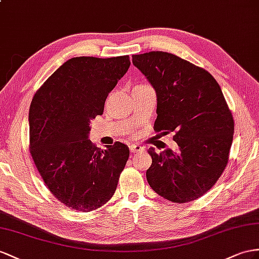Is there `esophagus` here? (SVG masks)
I'll list each match as a JSON object with an SVG mask.
<instances>
[{
  "mask_svg": "<svg viewBox=\"0 0 259 259\" xmlns=\"http://www.w3.org/2000/svg\"><path fill=\"white\" fill-rule=\"evenodd\" d=\"M129 150H130L131 153H137V152H139V151H142L143 148L140 147V145H138V144H131L129 147Z\"/></svg>",
  "mask_w": 259,
  "mask_h": 259,
  "instance_id": "1",
  "label": "esophagus"
}]
</instances>
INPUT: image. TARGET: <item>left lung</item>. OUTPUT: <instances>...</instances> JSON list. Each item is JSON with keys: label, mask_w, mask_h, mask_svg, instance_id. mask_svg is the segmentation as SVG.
<instances>
[{"label": "left lung", "mask_w": 259, "mask_h": 259, "mask_svg": "<svg viewBox=\"0 0 259 259\" xmlns=\"http://www.w3.org/2000/svg\"><path fill=\"white\" fill-rule=\"evenodd\" d=\"M156 93V132L176 131L180 152L149 150L148 183L169 201H193L214 186L227 166L234 120L208 71L164 51L132 56Z\"/></svg>", "instance_id": "left-lung-1"}]
</instances>
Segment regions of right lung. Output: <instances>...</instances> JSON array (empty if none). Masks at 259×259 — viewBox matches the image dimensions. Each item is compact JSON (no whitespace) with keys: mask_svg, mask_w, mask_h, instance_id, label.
<instances>
[{"mask_svg":"<svg viewBox=\"0 0 259 259\" xmlns=\"http://www.w3.org/2000/svg\"><path fill=\"white\" fill-rule=\"evenodd\" d=\"M130 66L129 56L76 57L64 62L32 98L30 154L46 186L72 210L89 212L115 194L129 157L121 142L95 147L90 123Z\"/></svg>","mask_w":259,"mask_h":259,"instance_id":"1","label":"right lung"}]
</instances>
